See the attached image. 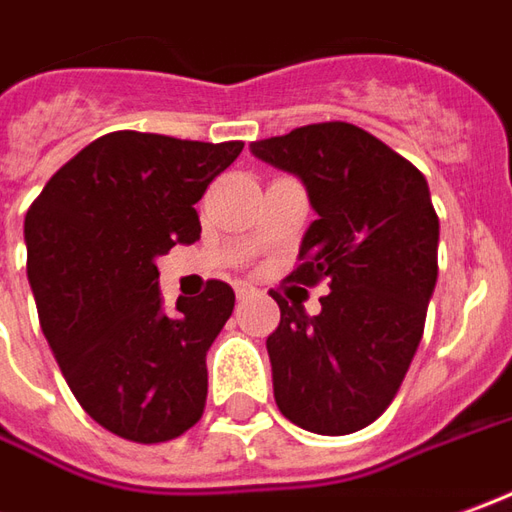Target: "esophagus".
<instances>
[{
	"label": "esophagus",
	"mask_w": 512,
	"mask_h": 512,
	"mask_svg": "<svg viewBox=\"0 0 512 512\" xmlns=\"http://www.w3.org/2000/svg\"><path fill=\"white\" fill-rule=\"evenodd\" d=\"M234 292H236V301H245V298H250V295L256 292V287L248 284V281H234Z\"/></svg>",
	"instance_id": "1"
}]
</instances>
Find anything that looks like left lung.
Wrapping results in <instances>:
<instances>
[{"label": "left lung", "instance_id": "left-lung-1", "mask_svg": "<svg viewBox=\"0 0 512 512\" xmlns=\"http://www.w3.org/2000/svg\"><path fill=\"white\" fill-rule=\"evenodd\" d=\"M306 186V228L292 281L329 278L320 312L273 292L281 323L267 337L273 396L292 424L351 435L373 424L407 376L438 281L440 222L429 183L368 130L320 122L250 144Z\"/></svg>", "mask_w": 512, "mask_h": 512}]
</instances>
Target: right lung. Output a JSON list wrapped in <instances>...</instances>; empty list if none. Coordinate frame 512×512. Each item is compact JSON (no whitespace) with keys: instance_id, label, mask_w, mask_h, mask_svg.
<instances>
[{"instance_id":"1","label":"right lung","mask_w":512,"mask_h":512,"mask_svg":"<svg viewBox=\"0 0 512 512\" xmlns=\"http://www.w3.org/2000/svg\"><path fill=\"white\" fill-rule=\"evenodd\" d=\"M242 142L116 130L83 147L24 217L38 320L80 407L133 443H164L206 407V351L234 312L209 281L164 312L155 259L200 239L195 203Z\"/></svg>"}]
</instances>
